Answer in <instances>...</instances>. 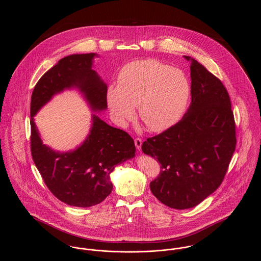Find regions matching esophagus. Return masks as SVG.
I'll return each mask as SVG.
<instances>
[{
  "instance_id": "obj_1",
  "label": "esophagus",
  "mask_w": 261,
  "mask_h": 261,
  "mask_svg": "<svg viewBox=\"0 0 261 261\" xmlns=\"http://www.w3.org/2000/svg\"><path fill=\"white\" fill-rule=\"evenodd\" d=\"M135 145H136V148L140 150L141 148H142V145H143V141H142V139H140V138L135 139Z\"/></svg>"
}]
</instances>
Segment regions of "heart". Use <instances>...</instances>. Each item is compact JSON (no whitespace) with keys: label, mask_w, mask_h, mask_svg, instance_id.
Segmentation results:
<instances>
[{"label":"heart","mask_w":261,"mask_h":261,"mask_svg":"<svg viewBox=\"0 0 261 261\" xmlns=\"http://www.w3.org/2000/svg\"><path fill=\"white\" fill-rule=\"evenodd\" d=\"M191 93L185 73L155 59L125 64L111 85L107 101L113 118L120 124L132 119L135 107L151 132H164L177 123L186 111Z\"/></svg>","instance_id":"heart-1"}]
</instances>
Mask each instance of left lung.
Segmentation results:
<instances>
[{
  "instance_id": "1",
  "label": "left lung",
  "mask_w": 261,
  "mask_h": 261,
  "mask_svg": "<svg viewBox=\"0 0 261 261\" xmlns=\"http://www.w3.org/2000/svg\"><path fill=\"white\" fill-rule=\"evenodd\" d=\"M191 60V105L183 118L148 138L142 149L158 160L161 173L150 182L153 196L174 209L197 206L223 182L236 147L229 94L219 78Z\"/></svg>"
}]
</instances>
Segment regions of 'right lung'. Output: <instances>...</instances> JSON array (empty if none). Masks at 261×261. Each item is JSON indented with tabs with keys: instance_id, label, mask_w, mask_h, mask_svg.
Here are the masks:
<instances>
[{
	"instance_id": "add662e5",
	"label": "right lung",
	"mask_w": 261,
	"mask_h": 261,
	"mask_svg": "<svg viewBox=\"0 0 261 261\" xmlns=\"http://www.w3.org/2000/svg\"><path fill=\"white\" fill-rule=\"evenodd\" d=\"M96 54H73L43 75L31 97V153L47 188L63 203L75 207H91L111 193V173L117 164L135 156L133 138L92 115L90 133L73 151L58 152L43 145L33 116L54 94L76 87L94 111L108 108V86L91 69Z\"/></svg>"
}]
</instances>
